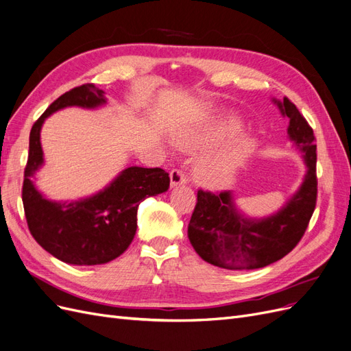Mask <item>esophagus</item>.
Masks as SVG:
<instances>
[{"label":"esophagus","mask_w":351,"mask_h":351,"mask_svg":"<svg viewBox=\"0 0 351 351\" xmlns=\"http://www.w3.org/2000/svg\"><path fill=\"white\" fill-rule=\"evenodd\" d=\"M188 182L186 173L182 171V169H173L171 172V186H179V185H185Z\"/></svg>","instance_id":"esophagus-1"}]
</instances>
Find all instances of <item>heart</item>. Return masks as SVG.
<instances>
[{"mask_svg": "<svg viewBox=\"0 0 351 351\" xmlns=\"http://www.w3.org/2000/svg\"><path fill=\"white\" fill-rule=\"evenodd\" d=\"M239 130V122L224 121L219 125L206 130H180L176 132V141L179 145L189 150H207L219 144L221 140L234 135ZM252 147L254 144L251 140H239L226 145L224 149L204 156L195 166L197 179L201 184L211 188H223L229 185L250 157Z\"/></svg>", "mask_w": 351, "mask_h": 351, "instance_id": "1", "label": "heart"}]
</instances>
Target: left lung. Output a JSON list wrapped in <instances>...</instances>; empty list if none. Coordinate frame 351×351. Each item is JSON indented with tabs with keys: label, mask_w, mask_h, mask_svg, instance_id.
I'll return each mask as SVG.
<instances>
[{
	"label": "left lung",
	"mask_w": 351,
	"mask_h": 351,
	"mask_svg": "<svg viewBox=\"0 0 351 351\" xmlns=\"http://www.w3.org/2000/svg\"><path fill=\"white\" fill-rule=\"evenodd\" d=\"M274 101L290 121L289 137L303 153L308 172L286 206L261 220L243 217L233 204L230 191L214 194L198 189L188 237L195 252L208 264L226 269L267 267L286 256L308 229L318 195L313 130L287 97Z\"/></svg>",
	"instance_id": "1"
}]
</instances>
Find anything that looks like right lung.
<instances>
[{"instance_id":"add662e5","label":"right lung","mask_w":351,"mask_h":351,"mask_svg":"<svg viewBox=\"0 0 351 351\" xmlns=\"http://www.w3.org/2000/svg\"><path fill=\"white\" fill-rule=\"evenodd\" d=\"M95 84L71 88L49 105L33 123L21 198L29 230L35 241L60 261L73 265L106 264L127 251L137 230V210L147 197L169 189V173L160 167L131 166L96 195L71 202L45 198L32 182L43 163L40 128L53 112L66 106L93 109L105 105Z\"/></svg>"}]
</instances>
